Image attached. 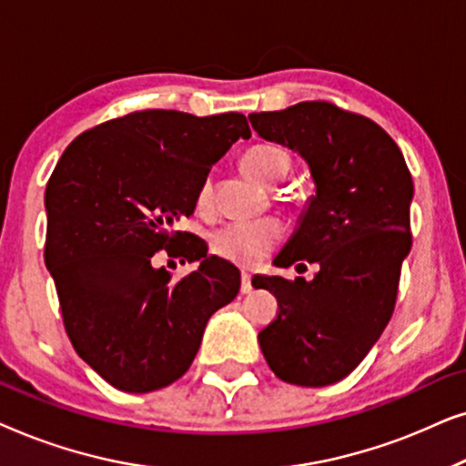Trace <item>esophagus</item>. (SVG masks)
Returning a JSON list of instances; mask_svg holds the SVG:
<instances>
[{
    "label": "esophagus",
    "instance_id": "obj_1",
    "mask_svg": "<svg viewBox=\"0 0 466 466\" xmlns=\"http://www.w3.org/2000/svg\"><path fill=\"white\" fill-rule=\"evenodd\" d=\"M241 295H248V292L252 290V278H250V273H246V271H241Z\"/></svg>",
    "mask_w": 466,
    "mask_h": 466
}]
</instances>
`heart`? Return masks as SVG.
<instances>
[{"instance_id": "b5f03b06", "label": "heart", "mask_w": 466, "mask_h": 466, "mask_svg": "<svg viewBox=\"0 0 466 466\" xmlns=\"http://www.w3.org/2000/svg\"><path fill=\"white\" fill-rule=\"evenodd\" d=\"M292 158L289 152L273 144H258L241 157V169L265 187H276L290 174ZM212 206V182L203 180L197 190V208L201 212ZM284 227L278 218H260L250 222H228L216 228L209 238L212 252L228 263L254 267L282 239Z\"/></svg>"}]
</instances>
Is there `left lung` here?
<instances>
[{
  "mask_svg": "<svg viewBox=\"0 0 466 466\" xmlns=\"http://www.w3.org/2000/svg\"><path fill=\"white\" fill-rule=\"evenodd\" d=\"M260 137L299 150L316 197L278 267L316 263L311 282L254 278L278 299L258 333L267 365L297 386L335 384L384 333L397 303L400 265L411 250V174L397 142L371 118L330 101H301L250 114Z\"/></svg>",
  "mask_w": 466,
  "mask_h": 466,
  "instance_id": "obj_1",
  "label": "left lung"
}]
</instances>
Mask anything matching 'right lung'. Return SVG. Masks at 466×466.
<instances>
[{
    "label": "right lung",
    "instance_id": "right-lung-1",
    "mask_svg": "<svg viewBox=\"0 0 466 466\" xmlns=\"http://www.w3.org/2000/svg\"><path fill=\"white\" fill-rule=\"evenodd\" d=\"M239 137L244 114L137 110L80 133L46 184L44 263L72 346L107 384L150 392L188 371L209 316L231 303L239 271L208 257L177 222ZM199 259L187 279L156 269V254Z\"/></svg>",
    "mask_w": 466,
    "mask_h": 466
}]
</instances>
